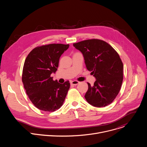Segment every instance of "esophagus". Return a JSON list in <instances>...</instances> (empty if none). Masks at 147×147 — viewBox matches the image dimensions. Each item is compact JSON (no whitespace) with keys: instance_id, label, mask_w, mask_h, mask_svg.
I'll return each instance as SVG.
<instances>
[{"instance_id":"1","label":"esophagus","mask_w":147,"mask_h":147,"mask_svg":"<svg viewBox=\"0 0 147 147\" xmlns=\"http://www.w3.org/2000/svg\"><path fill=\"white\" fill-rule=\"evenodd\" d=\"M79 83H80V82L78 81H76V80L71 81V82H70L71 85H72V86H76V85H77L78 84H79Z\"/></svg>"}]
</instances>
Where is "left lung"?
Returning <instances> with one entry per match:
<instances>
[{
    "label": "left lung",
    "mask_w": 147,
    "mask_h": 147,
    "mask_svg": "<svg viewBox=\"0 0 147 147\" xmlns=\"http://www.w3.org/2000/svg\"><path fill=\"white\" fill-rule=\"evenodd\" d=\"M84 57L88 70L95 78L94 85L88 82L85 98L95 107L111 104L119 94L123 79V65L117 52L106 42L92 39L73 44Z\"/></svg>",
    "instance_id": "left-lung-1"
}]
</instances>
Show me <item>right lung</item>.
I'll list each match as a JSON object with an SVG mask.
<instances>
[{"label": "right lung", "mask_w": 147, "mask_h": 147, "mask_svg": "<svg viewBox=\"0 0 147 147\" xmlns=\"http://www.w3.org/2000/svg\"><path fill=\"white\" fill-rule=\"evenodd\" d=\"M69 45L49 44L34 48L26 59L22 81L26 93L38 109L53 112L63 103L70 88L69 81L60 84L51 74L56 71L61 55Z\"/></svg>", "instance_id": "right-lung-1"}]
</instances>
